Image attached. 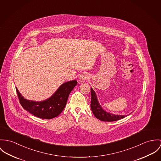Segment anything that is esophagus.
<instances>
[{
  "mask_svg": "<svg viewBox=\"0 0 161 161\" xmlns=\"http://www.w3.org/2000/svg\"><path fill=\"white\" fill-rule=\"evenodd\" d=\"M89 78V75L87 73H83L82 74L80 75V77H79V79H80V81L81 82H83V81H85V80H88Z\"/></svg>",
  "mask_w": 161,
  "mask_h": 161,
  "instance_id": "obj_1",
  "label": "esophagus"
}]
</instances>
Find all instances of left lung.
I'll return each instance as SVG.
<instances>
[{
    "instance_id": "1",
    "label": "left lung",
    "mask_w": 161,
    "mask_h": 161,
    "mask_svg": "<svg viewBox=\"0 0 161 161\" xmlns=\"http://www.w3.org/2000/svg\"><path fill=\"white\" fill-rule=\"evenodd\" d=\"M91 108L94 115L100 120L104 122H114L124 119L125 115H115L111 113L107 112L99 104L96 92L92 88H91Z\"/></svg>"
}]
</instances>
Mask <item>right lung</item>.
I'll return each instance as SVG.
<instances>
[{
	"mask_svg": "<svg viewBox=\"0 0 161 161\" xmlns=\"http://www.w3.org/2000/svg\"><path fill=\"white\" fill-rule=\"evenodd\" d=\"M77 85L76 80H72L62 84L49 99L40 102L25 99L16 88L18 99L21 106L37 117L51 119L58 116L64 109L69 94Z\"/></svg>",
	"mask_w": 161,
	"mask_h": 161,
	"instance_id": "right-lung-1",
	"label": "right lung"
}]
</instances>
